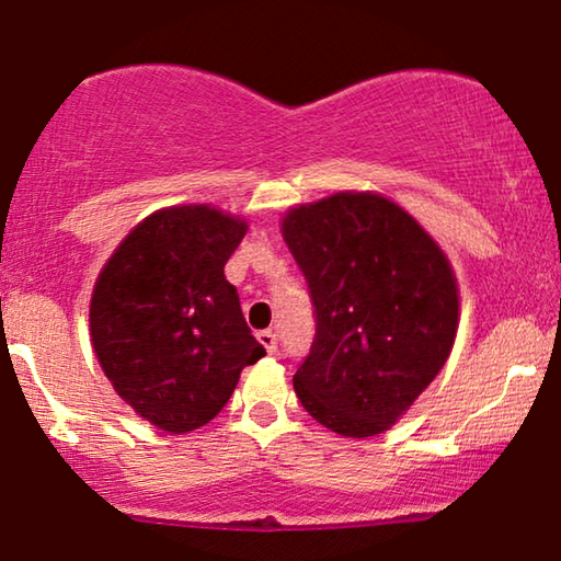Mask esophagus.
<instances>
[{"label":"esophagus","instance_id":"34e87169","mask_svg":"<svg viewBox=\"0 0 561 561\" xmlns=\"http://www.w3.org/2000/svg\"><path fill=\"white\" fill-rule=\"evenodd\" d=\"M256 341L264 345V348H266V353H270V356H274V353H277V348H279L277 335H274L272 330H262V333H256Z\"/></svg>","mask_w":561,"mask_h":561}]
</instances>
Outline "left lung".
Instances as JSON below:
<instances>
[{
    "label": "left lung",
    "instance_id": "1",
    "mask_svg": "<svg viewBox=\"0 0 561 561\" xmlns=\"http://www.w3.org/2000/svg\"><path fill=\"white\" fill-rule=\"evenodd\" d=\"M282 236L314 307L295 393L343 437L389 430L427 389L457 335V282L435 239L376 193L297 205Z\"/></svg>",
    "mask_w": 561,
    "mask_h": 561
}]
</instances>
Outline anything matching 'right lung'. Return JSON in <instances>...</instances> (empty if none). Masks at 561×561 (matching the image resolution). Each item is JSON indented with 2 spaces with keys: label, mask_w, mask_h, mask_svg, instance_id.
<instances>
[{
  "label": "right lung",
  "mask_w": 561,
  "mask_h": 561,
  "mask_svg": "<svg viewBox=\"0 0 561 561\" xmlns=\"http://www.w3.org/2000/svg\"><path fill=\"white\" fill-rule=\"evenodd\" d=\"M247 220L175 205L141 220L101 270L91 343L114 391L172 435L208 424L266 356L224 266Z\"/></svg>",
  "instance_id": "add662e5"
}]
</instances>
